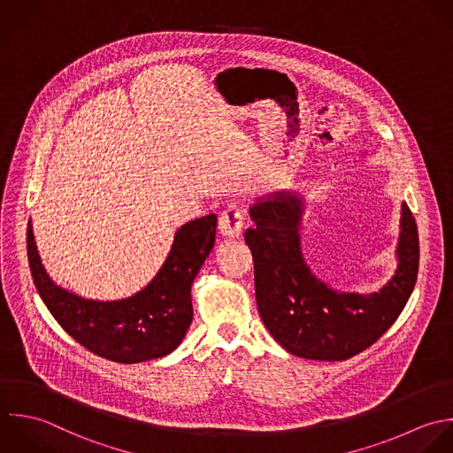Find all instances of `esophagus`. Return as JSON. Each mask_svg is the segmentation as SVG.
<instances>
[{
	"label": "esophagus",
	"mask_w": 453,
	"mask_h": 453,
	"mask_svg": "<svg viewBox=\"0 0 453 453\" xmlns=\"http://www.w3.org/2000/svg\"><path fill=\"white\" fill-rule=\"evenodd\" d=\"M243 226H245V217L240 206L236 204H229L219 219V229L227 238H238L243 231Z\"/></svg>",
	"instance_id": "esophagus-1"
}]
</instances>
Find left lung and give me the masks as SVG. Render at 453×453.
I'll return each mask as SVG.
<instances>
[{
    "label": "left lung",
    "mask_w": 453,
    "mask_h": 453,
    "mask_svg": "<svg viewBox=\"0 0 453 453\" xmlns=\"http://www.w3.org/2000/svg\"><path fill=\"white\" fill-rule=\"evenodd\" d=\"M303 199L280 190L250 206L245 242L254 257L256 300L272 337L291 355L341 362L372 346L399 318L417 284L420 245L415 217L401 208L397 272L371 295L342 293L319 280L302 254Z\"/></svg>",
    "instance_id": "1"
}]
</instances>
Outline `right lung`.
<instances>
[{"mask_svg": "<svg viewBox=\"0 0 453 453\" xmlns=\"http://www.w3.org/2000/svg\"><path fill=\"white\" fill-rule=\"evenodd\" d=\"M217 215L181 226L151 282L135 295L98 302L56 286L42 266L31 220L27 261L35 288L59 326L81 346L118 364H139L173 353L192 323V282L215 243Z\"/></svg>", "mask_w": 453, "mask_h": 453, "instance_id": "obj_1", "label": "right lung"}]
</instances>
